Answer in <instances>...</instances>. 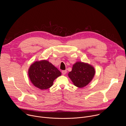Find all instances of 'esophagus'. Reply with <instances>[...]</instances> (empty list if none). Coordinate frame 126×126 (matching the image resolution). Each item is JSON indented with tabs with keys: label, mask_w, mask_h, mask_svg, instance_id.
<instances>
[{
	"label": "esophagus",
	"mask_w": 126,
	"mask_h": 126,
	"mask_svg": "<svg viewBox=\"0 0 126 126\" xmlns=\"http://www.w3.org/2000/svg\"><path fill=\"white\" fill-rule=\"evenodd\" d=\"M62 73L63 75H65L67 73V70H63L62 71Z\"/></svg>",
	"instance_id": "34e87169"
}]
</instances>
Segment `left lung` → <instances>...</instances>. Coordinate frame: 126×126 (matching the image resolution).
I'll return each instance as SVG.
<instances>
[{
  "instance_id": "obj_1",
  "label": "left lung",
  "mask_w": 126,
  "mask_h": 126,
  "mask_svg": "<svg viewBox=\"0 0 126 126\" xmlns=\"http://www.w3.org/2000/svg\"><path fill=\"white\" fill-rule=\"evenodd\" d=\"M95 74V69L91 65L78 62L73 65L68 76L75 86L83 88L91 81Z\"/></svg>"
}]
</instances>
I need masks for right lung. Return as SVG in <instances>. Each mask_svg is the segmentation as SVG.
<instances>
[{"mask_svg":"<svg viewBox=\"0 0 126 126\" xmlns=\"http://www.w3.org/2000/svg\"><path fill=\"white\" fill-rule=\"evenodd\" d=\"M29 77L32 83L41 90L50 88L53 81L61 75L60 71L47 60L36 61L33 63L28 71Z\"/></svg>","mask_w":126,"mask_h":126,"instance_id":"right-lung-1","label":"right lung"}]
</instances>
